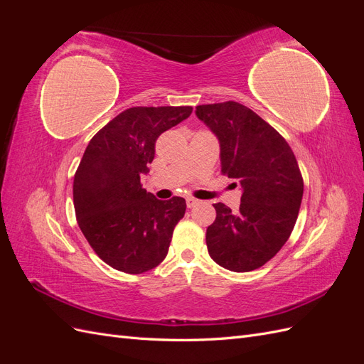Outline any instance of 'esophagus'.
Segmentation results:
<instances>
[{
  "instance_id": "1",
  "label": "esophagus",
  "mask_w": 364,
  "mask_h": 364,
  "mask_svg": "<svg viewBox=\"0 0 364 364\" xmlns=\"http://www.w3.org/2000/svg\"><path fill=\"white\" fill-rule=\"evenodd\" d=\"M197 203H199V200L194 199V197H186V206L188 208H194Z\"/></svg>"
}]
</instances>
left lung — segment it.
I'll list each match as a JSON object with an SVG mask.
<instances>
[{
    "label": "left lung",
    "mask_w": 364,
    "mask_h": 364,
    "mask_svg": "<svg viewBox=\"0 0 364 364\" xmlns=\"http://www.w3.org/2000/svg\"><path fill=\"white\" fill-rule=\"evenodd\" d=\"M196 115L220 141L222 173L243 188L238 213L214 203L217 215L206 229L209 255L232 272L259 269L285 245L299 214L304 179L294 153L245 105H200Z\"/></svg>",
    "instance_id": "left-lung-1"
}]
</instances>
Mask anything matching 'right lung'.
Returning <instances> with one entry per match:
<instances>
[{
  "label": "right lung",
  "instance_id": "right-lung-1",
  "mask_svg": "<svg viewBox=\"0 0 364 364\" xmlns=\"http://www.w3.org/2000/svg\"><path fill=\"white\" fill-rule=\"evenodd\" d=\"M191 106L126 109L97 132L74 174L73 197L87 243L115 270L139 274L167 257L182 197L158 200L142 188L162 132L179 124Z\"/></svg>",
  "mask_w": 364,
  "mask_h": 364
}]
</instances>
